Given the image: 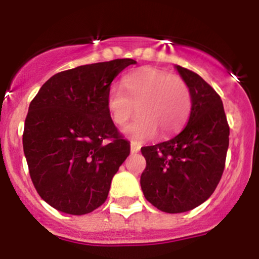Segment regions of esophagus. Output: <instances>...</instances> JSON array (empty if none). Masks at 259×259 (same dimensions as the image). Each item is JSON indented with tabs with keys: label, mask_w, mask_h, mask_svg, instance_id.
Segmentation results:
<instances>
[{
	"label": "esophagus",
	"mask_w": 259,
	"mask_h": 259,
	"mask_svg": "<svg viewBox=\"0 0 259 259\" xmlns=\"http://www.w3.org/2000/svg\"><path fill=\"white\" fill-rule=\"evenodd\" d=\"M130 147H132V152L133 153L139 152L140 148H141V144H139V142H136V141H132V144H130Z\"/></svg>",
	"instance_id": "obj_1"
}]
</instances>
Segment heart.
Instances as JSON below:
<instances>
[{
	"instance_id": "obj_1",
	"label": "heart",
	"mask_w": 259,
	"mask_h": 259,
	"mask_svg": "<svg viewBox=\"0 0 259 259\" xmlns=\"http://www.w3.org/2000/svg\"><path fill=\"white\" fill-rule=\"evenodd\" d=\"M107 108L112 120L124 126L135 114L140 117L126 126L132 139L142 141L157 132L167 136L184 125L190 109L191 94L185 80L154 68H142L121 80V89L112 88L107 96Z\"/></svg>"
}]
</instances>
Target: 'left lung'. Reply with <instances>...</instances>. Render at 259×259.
<instances>
[{"instance_id":"obj_1","label":"left lung","mask_w":259,"mask_h":259,"mask_svg":"<svg viewBox=\"0 0 259 259\" xmlns=\"http://www.w3.org/2000/svg\"><path fill=\"white\" fill-rule=\"evenodd\" d=\"M175 68L191 94L189 123L168 141L141 148L142 192L165 213L187 212L210 197L224 171L230 133L214 89L192 70Z\"/></svg>"}]
</instances>
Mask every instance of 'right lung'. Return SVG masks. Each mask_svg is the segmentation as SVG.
Here are the masks:
<instances>
[{
    "label": "right lung",
    "instance_id": "right-lung-1",
    "mask_svg": "<svg viewBox=\"0 0 259 259\" xmlns=\"http://www.w3.org/2000/svg\"><path fill=\"white\" fill-rule=\"evenodd\" d=\"M130 58L80 65L57 73L29 106L23 148L37 194L68 214L105 203L112 178L130 153L113 123L107 96Z\"/></svg>",
    "mask_w": 259,
    "mask_h": 259
}]
</instances>
